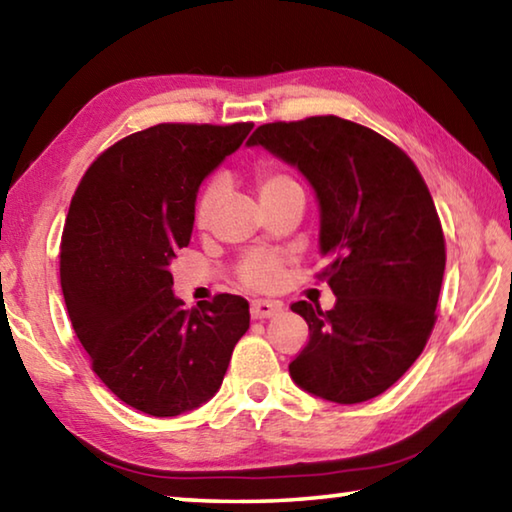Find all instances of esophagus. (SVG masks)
<instances>
[{
	"label": "esophagus",
	"instance_id": "34e87169",
	"mask_svg": "<svg viewBox=\"0 0 512 512\" xmlns=\"http://www.w3.org/2000/svg\"><path fill=\"white\" fill-rule=\"evenodd\" d=\"M282 309L280 302L273 300H253L250 302V316L253 318H273Z\"/></svg>",
	"mask_w": 512,
	"mask_h": 512
}]
</instances>
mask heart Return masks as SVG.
Segmentation results:
<instances>
[{
	"mask_svg": "<svg viewBox=\"0 0 512 512\" xmlns=\"http://www.w3.org/2000/svg\"><path fill=\"white\" fill-rule=\"evenodd\" d=\"M291 185L296 183H293L287 173H280L268 167L257 171V187H259V196H262V201ZM221 198H223V183L219 178H214L203 187V192L198 194V201L194 207V221L198 228H207V225L212 223L216 210H219ZM239 277L241 282L253 289H259V291L273 289L282 277V257L273 253H262V250H253V253H248L244 259H241Z\"/></svg>",
	"mask_w": 512,
	"mask_h": 512,
	"instance_id": "1",
	"label": "heart"
}]
</instances>
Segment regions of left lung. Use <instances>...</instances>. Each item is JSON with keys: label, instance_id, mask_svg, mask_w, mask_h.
I'll use <instances>...</instances> for the list:
<instances>
[{"label": "left lung", "instance_id": "left-lung-1", "mask_svg": "<svg viewBox=\"0 0 512 512\" xmlns=\"http://www.w3.org/2000/svg\"><path fill=\"white\" fill-rule=\"evenodd\" d=\"M264 146L296 167L320 207V253L336 305L307 300L309 343L291 379L323 400L359 404L391 388L427 345L445 273V237L427 185L400 146L325 115L259 126Z\"/></svg>", "mask_w": 512, "mask_h": 512}]
</instances>
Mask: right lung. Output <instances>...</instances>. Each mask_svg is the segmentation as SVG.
Returning a JSON list of instances; mask_svg holds the SVG:
<instances>
[{
    "label": "right lung",
    "instance_id": "obj_1",
    "mask_svg": "<svg viewBox=\"0 0 512 512\" xmlns=\"http://www.w3.org/2000/svg\"><path fill=\"white\" fill-rule=\"evenodd\" d=\"M250 131L241 121L128 135L90 164L69 205L60 244L69 320L103 384L155 418L214 397L250 327L241 296L185 309L171 275L192 239L198 187Z\"/></svg>",
    "mask_w": 512,
    "mask_h": 512
}]
</instances>
